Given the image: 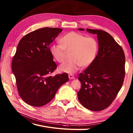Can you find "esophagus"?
Wrapping results in <instances>:
<instances>
[{"mask_svg": "<svg viewBox=\"0 0 133 133\" xmlns=\"http://www.w3.org/2000/svg\"><path fill=\"white\" fill-rule=\"evenodd\" d=\"M69 78L70 79H72L74 78V76L72 74H70L69 75Z\"/></svg>", "mask_w": 133, "mask_h": 133, "instance_id": "34e87169", "label": "esophagus"}]
</instances>
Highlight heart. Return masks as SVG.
Listing matches in <instances>:
<instances>
[{"label":"heart","instance_id":"b5f03b06","mask_svg":"<svg viewBox=\"0 0 133 133\" xmlns=\"http://www.w3.org/2000/svg\"><path fill=\"white\" fill-rule=\"evenodd\" d=\"M60 43L52 44L50 47V52L60 63L66 59L67 51L71 52V60L59 66V70L62 72L74 74L81 66H89L97 56L98 44L96 39L91 36L86 37L79 33L70 32L62 36Z\"/></svg>","mask_w":133,"mask_h":133}]
</instances>
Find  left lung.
Listing matches in <instances>:
<instances>
[{"mask_svg": "<svg viewBox=\"0 0 133 133\" xmlns=\"http://www.w3.org/2000/svg\"><path fill=\"white\" fill-rule=\"evenodd\" d=\"M87 31L97 35L99 49L94 61L79 74L81 88L78 98L86 109L99 111L111 104L122 86L125 56L122 47L109 33L89 29Z\"/></svg>", "mask_w": 133, "mask_h": 133, "instance_id": "8db88e82", "label": "left lung"}]
</instances>
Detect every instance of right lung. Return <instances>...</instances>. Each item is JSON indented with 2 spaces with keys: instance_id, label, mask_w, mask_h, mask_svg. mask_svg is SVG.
<instances>
[{
  "instance_id": "add662e5",
  "label": "right lung",
  "mask_w": 133,
  "mask_h": 133,
  "mask_svg": "<svg viewBox=\"0 0 133 133\" xmlns=\"http://www.w3.org/2000/svg\"><path fill=\"white\" fill-rule=\"evenodd\" d=\"M62 31L51 27L35 30L23 36L17 46L12 70L20 97L31 106L41 107L50 102L69 81L65 72L51 76L57 66L50 44Z\"/></svg>"
}]
</instances>
